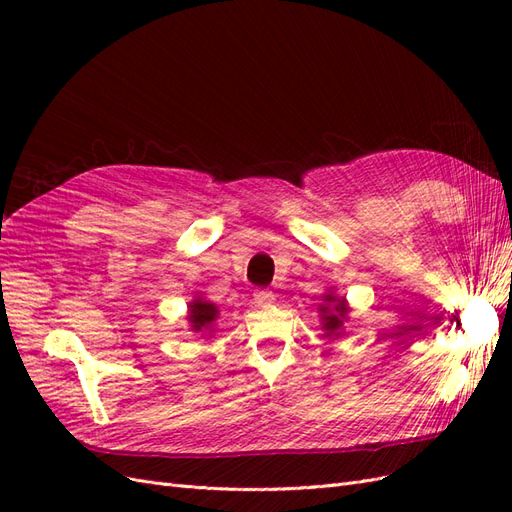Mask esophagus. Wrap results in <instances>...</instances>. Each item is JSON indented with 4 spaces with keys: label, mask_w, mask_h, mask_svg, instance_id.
<instances>
[{
    "label": "esophagus",
    "mask_w": 512,
    "mask_h": 512,
    "mask_svg": "<svg viewBox=\"0 0 512 512\" xmlns=\"http://www.w3.org/2000/svg\"><path fill=\"white\" fill-rule=\"evenodd\" d=\"M273 301H275L273 290H269V288H256V290H254V303H256V305L267 307V305H271Z\"/></svg>",
    "instance_id": "esophagus-1"
}]
</instances>
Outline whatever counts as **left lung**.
<instances>
[{"instance_id": "1", "label": "left lung", "mask_w": 512, "mask_h": 512, "mask_svg": "<svg viewBox=\"0 0 512 512\" xmlns=\"http://www.w3.org/2000/svg\"><path fill=\"white\" fill-rule=\"evenodd\" d=\"M324 301H327V305H320L322 329L327 331V335H333L342 329L344 318L348 314V305L346 299H339L335 294H324Z\"/></svg>"}]
</instances>
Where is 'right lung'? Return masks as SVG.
Masks as SVG:
<instances>
[{"label": "right lung", "instance_id": "obj_1", "mask_svg": "<svg viewBox=\"0 0 512 512\" xmlns=\"http://www.w3.org/2000/svg\"><path fill=\"white\" fill-rule=\"evenodd\" d=\"M190 322H192V331H203L209 329L211 324L218 318V307L209 301L203 299H196L190 303Z\"/></svg>", "mask_w": 512, "mask_h": 512}]
</instances>
